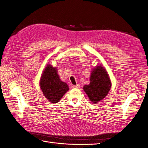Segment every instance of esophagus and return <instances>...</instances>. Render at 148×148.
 <instances>
[{
	"mask_svg": "<svg viewBox=\"0 0 148 148\" xmlns=\"http://www.w3.org/2000/svg\"><path fill=\"white\" fill-rule=\"evenodd\" d=\"M72 87H73V88H79L80 87V85H79V84H77V85H73Z\"/></svg>",
	"mask_w": 148,
	"mask_h": 148,
	"instance_id": "esophagus-1",
	"label": "esophagus"
}]
</instances>
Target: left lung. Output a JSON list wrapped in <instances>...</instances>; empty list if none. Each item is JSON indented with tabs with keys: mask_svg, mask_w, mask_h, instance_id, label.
<instances>
[{
	"mask_svg": "<svg viewBox=\"0 0 148 148\" xmlns=\"http://www.w3.org/2000/svg\"><path fill=\"white\" fill-rule=\"evenodd\" d=\"M111 87V82L106 70L98 66L92 71L90 83L84 85V91L94 104L98 102L107 96Z\"/></svg>",
	"mask_w": 148,
	"mask_h": 148,
	"instance_id": "1",
	"label": "left lung"
}]
</instances>
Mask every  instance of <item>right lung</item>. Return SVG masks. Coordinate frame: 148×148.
Returning a JSON list of instances; mask_svg holds the SVG:
<instances>
[{"label":"right lung","mask_w":148,"mask_h":148,"mask_svg":"<svg viewBox=\"0 0 148 148\" xmlns=\"http://www.w3.org/2000/svg\"><path fill=\"white\" fill-rule=\"evenodd\" d=\"M40 86L44 96L52 103L59 102L69 88L66 83L62 82L57 69L48 65L40 80Z\"/></svg>","instance_id":"obj_1"}]
</instances>
